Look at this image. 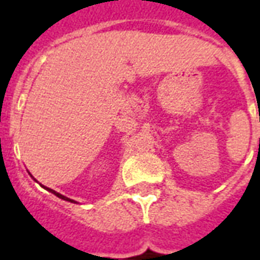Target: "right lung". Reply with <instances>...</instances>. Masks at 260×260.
<instances>
[{
	"instance_id": "add662e5",
	"label": "right lung",
	"mask_w": 260,
	"mask_h": 260,
	"mask_svg": "<svg viewBox=\"0 0 260 260\" xmlns=\"http://www.w3.org/2000/svg\"><path fill=\"white\" fill-rule=\"evenodd\" d=\"M43 188H46V186H43ZM46 189H47L48 192H51V193H54V195H55V196H58L59 199H64V201H68V202H75V201H72V199H69V198H67V196L61 195V193H58V192H55V191H54V189H50V188H46Z\"/></svg>"
}]
</instances>
